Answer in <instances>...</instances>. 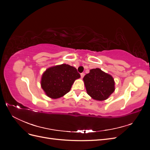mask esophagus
Returning a JSON list of instances; mask_svg holds the SVG:
<instances>
[{
	"label": "esophagus",
	"instance_id": "34e87169",
	"mask_svg": "<svg viewBox=\"0 0 150 150\" xmlns=\"http://www.w3.org/2000/svg\"><path fill=\"white\" fill-rule=\"evenodd\" d=\"M84 75H85V74L84 73V72H82V73H81V78H83V77L84 76Z\"/></svg>",
	"mask_w": 150,
	"mask_h": 150
}]
</instances>
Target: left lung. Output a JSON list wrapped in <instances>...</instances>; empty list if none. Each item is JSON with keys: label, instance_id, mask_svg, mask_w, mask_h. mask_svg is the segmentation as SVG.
Segmentation results:
<instances>
[{"label": "left lung", "instance_id": "1", "mask_svg": "<svg viewBox=\"0 0 150 150\" xmlns=\"http://www.w3.org/2000/svg\"><path fill=\"white\" fill-rule=\"evenodd\" d=\"M88 94L93 99L104 101L115 90V83L111 75L99 68L92 69L83 78Z\"/></svg>", "mask_w": 150, "mask_h": 150}]
</instances>
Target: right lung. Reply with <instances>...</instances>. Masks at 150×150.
Instances as JSON below:
<instances>
[{
  "mask_svg": "<svg viewBox=\"0 0 150 150\" xmlns=\"http://www.w3.org/2000/svg\"><path fill=\"white\" fill-rule=\"evenodd\" d=\"M80 77L74 67L62 64L47 68L42 75L40 85L48 97L57 99L69 92L75 80Z\"/></svg>",
  "mask_w": 150,
  "mask_h": 150,
  "instance_id": "add662e5",
  "label": "right lung"
}]
</instances>
